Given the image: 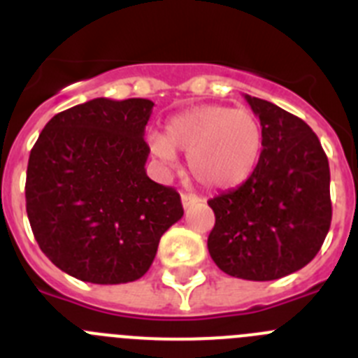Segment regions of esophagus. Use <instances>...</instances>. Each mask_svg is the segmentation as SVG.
<instances>
[{
	"label": "esophagus",
	"instance_id": "obj_1",
	"mask_svg": "<svg viewBox=\"0 0 358 358\" xmlns=\"http://www.w3.org/2000/svg\"><path fill=\"white\" fill-rule=\"evenodd\" d=\"M199 197L197 195H192V194H181V202H182V208H189L194 202H197Z\"/></svg>",
	"mask_w": 358,
	"mask_h": 358
}]
</instances>
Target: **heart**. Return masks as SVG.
<instances>
[{
    "label": "heart",
    "mask_w": 358,
    "mask_h": 358,
    "mask_svg": "<svg viewBox=\"0 0 358 358\" xmlns=\"http://www.w3.org/2000/svg\"><path fill=\"white\" fill-rule=\"evenodd\" d=\"M152 154L172 166L176 152L188 154V169L202 186L227 189L256 169L264 147L260 120L251 110L204 106L173 116L164 136H150Z\"/></svg>",
    "instance_id": "obj_1"
}]
</instances>
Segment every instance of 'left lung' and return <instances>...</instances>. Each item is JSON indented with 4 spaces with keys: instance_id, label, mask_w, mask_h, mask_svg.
<instances>
[{
    "instance_id": "obj_1",
    "label": "left lung",
    "mask_w": 358,
    "mask_h": 358,
    "mask_svg": "<svg viewBox=\"0 0 358 358\" xmlns=\"http://www.w3.org/2000/svg\"><path fill=\"white\" fill-rule=\"evenodd\" d=\"M264 147L248 181L208 201V251L233 278L271 281L314 260L331 222L330 166L314 131L274 103L245 94Z\"/></svg>"
}]
</instances>
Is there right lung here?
<instances>
[{"label":"right lung","mask_w":358,"mask_h":358,"mask_svg":"<svg viewBox=\"0 0 358 358\" xmlns=\"http://www.w3.org/2000/svg\"><path fill=\"white\" fill-rule=\"evenodd\" d=\"M147 98H94L53 116L30 152L27 213L41 251L96 285L140 280L181 197L147 176Z\"/></svg>","instance_id":"1"}]
</instances>
